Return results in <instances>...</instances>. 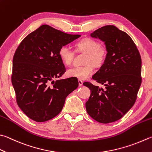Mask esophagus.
Returning <instances> with one entry per match:
<instances>
[{
	"instance_id": "1",
	"label": "esophagus",
	"mask_w": 152,
	"mask_h": 152,
	"mask_svg": "<svg viewBox=\"0 0 152 152\" xmlns=\"http://www.w3.org/2000/svg\"><path fill=\"white\" fill-rule=\"evenodd\" d=\"M78 82H79V87H81V86H83V82L81 80H79Z\"/></svg>"
}]
</instances>
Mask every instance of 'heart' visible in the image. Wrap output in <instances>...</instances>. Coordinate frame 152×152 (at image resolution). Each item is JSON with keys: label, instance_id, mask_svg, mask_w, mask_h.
<instances>
[{"label": "heart", "instance_id": "b5f03b06", "mask_svg": "<svg viewBox=\"0 0 152 152\" xmlns=\"http://www.w3.org/2000/svg\"><path fill=\"white\" fill-rule=\"evenodd\" d=\"M76 51L84 53L83 64L81 67L69 69L67 74L69 77L79 80L87 79L93 73V67H100L104 64L107 58V51L100 43L91 38H84L75 45ZM59 56L63 64L69 65L74 58V52L67 45H63L59 50Z\"/></svg>", "mask_w": 152, "mask_h": 152}]
</instances>
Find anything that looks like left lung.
<instances>
[{
  "label": "left lung",
  "instance_id": "left-lung-1",
  "mask_svg": "<svg viewBox=\"0 0 152 152\" xmlns=\"http://www.w3.org/2000/svg\"><path fill=\"white\" fill-rule=\"evenodd\" d=\"M91 36L106 45L105 61L92 77L105 88L85 82L91 92L85 107L91 118L107 124L121 119L135 103L142 83L141 57L130 36L113 25L100 28Z\"/></svg>",
  "mask_w": 152,
  "mask_h": 152
}]
</instances>
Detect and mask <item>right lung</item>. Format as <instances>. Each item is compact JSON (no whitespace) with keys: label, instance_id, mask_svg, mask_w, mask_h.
Masks as SVG:
<instances>
[{"label":"right lung","instance_id":"obj_1","mask_svg":"<svg viewBox=\"0 0 152 152\" xmlns=\"http://www.w3.org/2000/svg\"><path fill=\"white\" fill-rule=\"evenodd\" d=\"M42 25L23 39L13 57L12 84L20 108L38 122L52 119L64 107L66 97L78 87L75 77L56 80L65 72L59 50L79 38Z\"/></svg>","mask_w":152,"mask_h":152}]
</instances>
